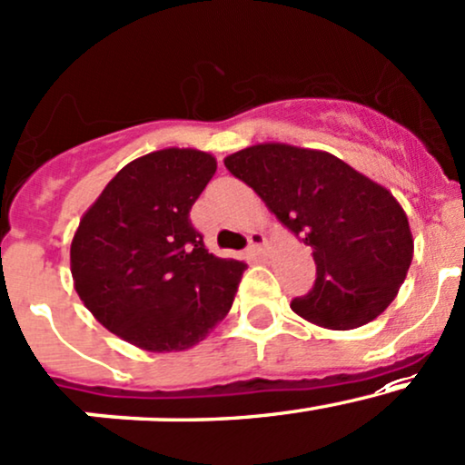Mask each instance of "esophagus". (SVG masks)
Segmentation results:
<instances>
[{"label":"esophagus","mask_w":465,"mask_h":465,"mask_svg":"<svg viewBox=\"0 0 465 465\" xmlns=\"http://www.w3.org/2000/svg\"><path fill=\"white\" fill-rule=\"evenodd\" d=\"M264 242H267L264 233H260V232L249 233V249H247L249 256H252V258H262L264 256Z\"/></svg>","instance_id":"1"}]
</instances>
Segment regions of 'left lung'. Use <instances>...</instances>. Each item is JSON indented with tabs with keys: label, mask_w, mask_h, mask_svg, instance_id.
<instances>
[{
	"label": "left lung",
	"mask_w": 465,
	"mask_h": 465,
	"mask_svg": "<svg viewBox=\"0 0 465 465\" xmlns=\"http://www.w3.org/2000/svg\"><path fill=\"white\" fill-rule=\"evenodd\" d=\"M293 236L309 244L315 284L291 309L331 331L369 324L412 262L406 212L380 183L322 150L258 143L224 158Z\"/></svg>",
	"instance_id": "left-lung-1"
}]
</instances>
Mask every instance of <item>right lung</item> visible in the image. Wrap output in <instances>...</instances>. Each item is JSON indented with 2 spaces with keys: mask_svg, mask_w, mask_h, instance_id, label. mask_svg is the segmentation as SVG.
I'll return each mask as SVG.
<instances>
[{
  "mask_svg": "<svg viewBox=\"0 0 465 465\" xmlns=\"http://www.w3.org/2000/svg\"><path fill=\"white\" fill-rule=\"evenodd\" d=\"M213 174L207 152H152L127 163L76 227L70 272L81 302L143 351L192 349L232 309L244 262L209 253L190 221Z\"/></svg>",
  "mask_w": 465,
  "mask_h": 465,
  "instance_id": "1",
  "label": "right lung"
}]
</instances>
